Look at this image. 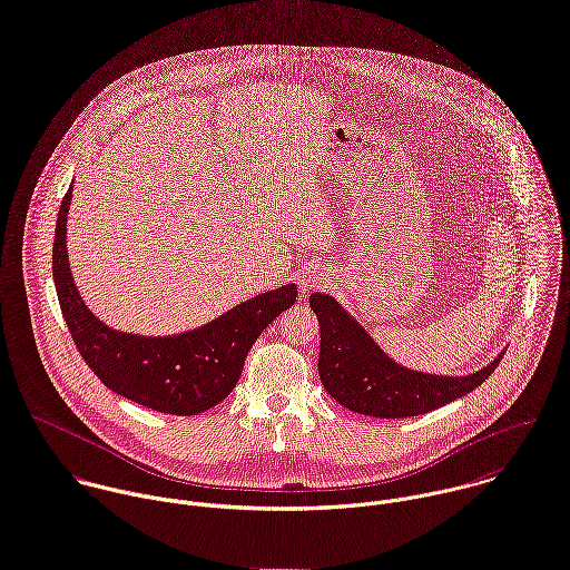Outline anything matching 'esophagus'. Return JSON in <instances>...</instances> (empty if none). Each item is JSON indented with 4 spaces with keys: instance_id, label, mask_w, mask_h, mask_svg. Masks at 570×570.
Returning <instances> with one entry per match:
<instances>
[{
    "instance_id": "esophagus-1",
    "label": "esophagus",
    "mask_w": 570,
    "mask_h": 570,
    "mask_svg": "<svg viewBox=\"0 0 570 570\" xmlns=\"http://www.w3.org/2000/svg\"><path fill=\"white\" fill-rule=\"evenodd\" d=\"M324 282H326V271L320 268V266H313V268H308V271L302 275L299 286H302V291L306 293V291H313V288L322 286Z\"/></svg>"
}]
</instances>
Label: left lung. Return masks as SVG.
<instances>
[{
  "instance_id": "left-lung-1",
  "label": "left lung",
  "mask_w": 570,
  "mask_h": 570,
  "mask_svg": "<svg viewBox=\"0 0 570 570\" xmlns=\"http://www.w3.org/2000/svg\"><path fill=\"white\" fill-rule=\"evenodd\" d=\"M308 302L320 322L322 385L331 399L355 414L375 419L428 414L476 390L503 357L499 353L488 366L468 375L414 371L377 346L335 297L313 293Z\"/></svg>"
}]
</instances>
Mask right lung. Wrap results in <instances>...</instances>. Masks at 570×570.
<instances>
[{
    "mask_svg": "<svg viewBox=\"0 0 570 570\" xmlns=\"http://www.w3.org/2000/svg\"><path fill=\"white\" fill-rule=\"evenodd\" d=\"M65 195L53 239V282L69 333L100 377L118 396L176 416H197L219 405L237 385L246 355L262 331L297 299V286L255 295L217 320L165 337L116 331L102 324L82 302L69 268Z\"/></svg>",
    "mask_w": 570,
    "mask_h": 570,
    "instance_id": "obj_1",
    "label": "right lung"
}]
</instances>
